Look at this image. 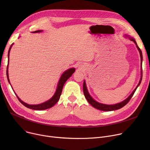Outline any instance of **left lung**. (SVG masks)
<instances>
[{
    "label": "left lung",
    "instance_id": "obj_1",
    "mask_svg": "<svg viewBox=\"0 0 150 150\" xmlns=\"http://www.w3.org/2000/svg\"><path fill=\"white\" fill-rule=\"evenodd\" d=\"M131 40L132 41H133L134 42L136 45V47L137 49L139 50V52H140V58H141V78H140V80L139 81V83L138 84L137 86L136 87V88L134 90V91L132 92V93L131 94V95L126 99L125 100H124L123 101L121 102V103H117L116 105H104V104H101V103H98L97 101H96V100H94L92 97L91 96L89 95V93L88 91V89H87V88H86V83H85V81H84L83 83V92H84V97H86V100H88V101L89 102V103L95 108L97 109H99V110H101V111H114V110H116V109H120L122 108H123L124 106H125L126 105H127L128 102L129 101V100H131V98H132V97L133 96L134 93L135 91H136L137 88L138 86H139V84H140L141 83V81H142V51L140 49L139 47H138L136 41L133 38H130Z\"/></svg>",
    "mask_w": 150,
    "mask_h": 150
}]
</instances>
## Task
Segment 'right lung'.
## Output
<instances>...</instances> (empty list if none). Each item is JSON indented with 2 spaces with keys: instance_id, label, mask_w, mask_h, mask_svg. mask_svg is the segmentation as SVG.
I'll use <instances>...</instances> for the list:
<instances>
[{
  "instance_id": "right-lung-1",
  "label": "right lung",
  "mask_w": 150,
  "mask_h": 150,
  "mask_svg": "<svg viewBox=\"0 0 150 150\" xmlns=\"http://www.w3.org/2000/svg\"><path fill=\"white\" fill-rule=\"evenodd\" d=\"M41 31L42 30H37V31H33V33H39V32H41ZM11 46H12V45L10 46V49L8 50V57H9V53H10V49L11 48ZM7 69H8V67H7ZM75 70V69L74 68L69 69V70H67L66 71H65L64 73H63L61 77L60 78V80H59L58 84L57 91H56V92H55V93L54 94V96L49 100L44 102V103H43L39 104V105H28V104L24 103V102L22 101V100H21V99L16 96L17 98H18L19 101L21 102V103L23 106H25V107H27L28 108H30V109H34V110H44V109L50 108L52 106H53L55 104H56L58 102V101L59 100V99L60 98V96L61 95L62 88H63V86H64V83L69 79V78L71 76H72V75L74 73ZM6 76H7L8 80V81L10 82L9 78H8V70H6Z\"/></svg>"
}]
</instances>
